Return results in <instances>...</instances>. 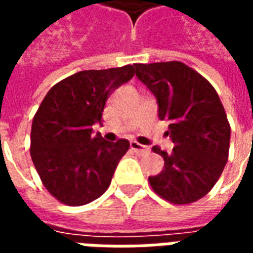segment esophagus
Wrapping results in <instances>:
<instances>
[{"label": "esophagus", "mask_w": 253, "mask_h": 253, "mask_svg": "<svg viewBox=\"0 0 253 253\" xmlns=\"http://www.w3.org/2000/svg\"><path fill=\"white\" fill-rule=\"evenodd\" d=\"M130 148H131L135 153L139 154V156L148 154L149 152H150V149H149L148 146H143L141 143H138L137 141H131V142H130Z\"/></svg>", "instance_id": "obj_1"}]
</instances>
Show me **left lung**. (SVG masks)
<instances>
[{
	"label": "left lung",
	"instance_id": "left-lung-1",
	"mask_svg": "<svg viewBox=\"0 0 253 253\" xmlns=\"http://www.w3.org/2000/svg\"><path fill=\"white\" fill-rule=\"evenodd\" d=\"M137 77L159 101V118L170 125L165 134L175 148L167 153L164 169L150 176L153 191L173 205L199 201L222 173L229 156L230 125L217 90L206 78L179 61L134 63Z\"/></svg>",
	"mask_w": 253,
	"mask_h": 253
}]
</instances>
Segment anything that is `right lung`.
<instances>
[{
  "mask_svg": "<svg viewBox=\"0 0 253 253\" xmlns=\"http://www.w3.org/2000/svg\"><path fill=\"white\" fill-rule=\"evenodd\" d=\"M135 74L132 65L84 70L52 86L36 111L31 128V157L43 186L67 206H83L110 187L116 165L130 148L93 135L105 101Z\"/></svg>",
  "mask_w": 253,
  "mask_h": 253,
  "instance_id": "obj_1",
  "label": "right lung"
}]
</instances>
